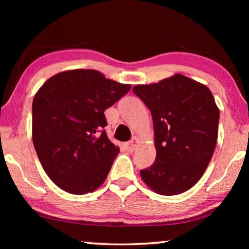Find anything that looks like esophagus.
<instances>
[{"mask_svg":"<svg viewBox=\"0 0 249 249\" xmlns=\"http://www.w3.org/2000/svg\"><path fill=\"white\" fill-rule=\"evenodd\" d=\"M137 144H138V140H137L136 137H133L132 141H129L128 142H126L125 148L127 149L128 151H134L135 149H136Z\"/></svg>","mask_w":249,"mask_h":249,"instance_id":"obj_1","label":"esophagus"}]
</instances>
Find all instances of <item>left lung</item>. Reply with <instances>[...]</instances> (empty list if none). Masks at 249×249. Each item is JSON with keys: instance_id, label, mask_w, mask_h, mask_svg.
Instances as JSON below:
<instances>
[{"instance_id": "obj_1", "label": "left lung", "mask_w": 249, "mask_h": 249, "mask_svg": "<svg viewBox=\"0 0 249 249\" xmlns=\"http://www.w3.org/2000/svg\"><path fill=\"white\" fill-rule=\"evenodd\" d=\"M134 93L153 116L156 160L141 170L142 179L158 195H179L203 176L215 149L220 111L209 88L182 74Z\"/></svg>"}]
</instances>
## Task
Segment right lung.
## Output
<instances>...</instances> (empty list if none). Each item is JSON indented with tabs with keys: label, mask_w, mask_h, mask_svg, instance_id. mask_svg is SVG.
<instances>
[{
	"label": "right lung",
	"mask_w": 249,
	"mask_h": 249,
	"mask_svg": "<svg viewBox=\"0 0 249 249\" xmlns=\"http://www.w3.org/2000/svg\"><path fill=\"white\" fill-rule=\"evenodd\" d=\"M130 84L96 70H70L46 81L33 101V142L46 174L72 195L94 191L119 154L108 140L104 111L127 93Z\"/></svg>",
	"instance_id": "obj_1"
}]
</instances>
